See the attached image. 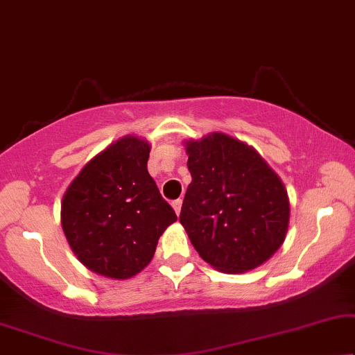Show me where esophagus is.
<instances>
[{
  "mask_svg": "<svg viewBox=\"0 0 355 355\" xmlns=\"http://www.w3.org/2000/svg\"><path fill=\"white\" fill-rule=\"evenodd\" d=\"M172 207L175 209V212H177V216L180 214V211H182V200L173 201V202H172Z\"/></svg>",
  "mask_w": 355,
  "mask_h": 355,
  "instance_id": "obj_1",
  "label": "esophagus"
}]
</instances>
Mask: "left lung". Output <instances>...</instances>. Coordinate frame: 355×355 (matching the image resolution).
Returning <instances> with one entry per match:
<instances>
[{
    "label": "left lung",
    "instance_id": "obj_1",
    "mask_svg": "<svg viewBox=\"0 0 355 355\" xmlns=\"http://www.w3.org/2000/svg\"><path fill=\"white\" fill-rule=\"evenodd\" d=\"M191 183L180 224L220 272L252 271L284 243L291 205L284 183L253 146L214 131L185 141Z\"/></svg>",
    "mask_w": 355,
    "mask_h": 355
}]
</instances>
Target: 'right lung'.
<instances>
[{"label":"right lung","mask_w":355,"mask_h":355,"mask_svg":"<svg viewBox=\"0 0 355 355\" xmlns=\"http://www.w3.org/2000/svg\"><path fill=\"white\" fill-rule=\"evenodd\" d=\"M148 139L126 135L81 168L61 200V227L89 271L130 279L153 259L177 214L148 172Z\"/></svg>","instance_id":"add662e5"}]
</instances>
